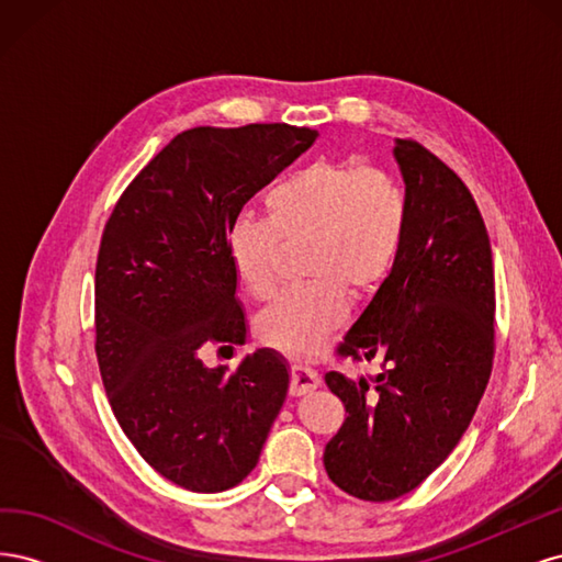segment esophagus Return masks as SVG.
<instances>
[{"label": "esophagus", "instance_id": "obj_1", "mask_svg": "<svg viewBox=\"0 0 562 562\" xmlns=\"http://www.w3.org/2000/svg\"><path fill=\"white\" fill-rule=\"evenodd\" d=\"M318 386H321V375L316 370H312L307 366H297V363L291 368V394L293 396H304Z\"/></svg>", "mask_w": 562, "mask_h": 562}]
</instances>
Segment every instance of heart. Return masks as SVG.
<instances>
[{
    "instance_id": "heart-1",
    "label": "heart",
    "mask_w": 562,
    "mask_h": 562,
    "mask_svg": "<svg viewBox=\"0 0 562 562\" xmlns=\"http://www.w3.org/2000/svg\"><path fill=\"white\" fill-rule=\"evenodd\" d=\"M407 223L401 182L380 166L316 159L265 196V217H239L227 255L255 300H269L283 277L285 248L302 241L310 274L267 307L258 330L269 345L312 353L345 321L347 291H375L396 262Z\"/></svg>"
}]
</instances>
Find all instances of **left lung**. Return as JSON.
<instances>
[{
  "mask_svg": "<svg viewBox=\"0 0 562 562\" xmlns=\"http://www.w3.org/2000/svg\"><path fill=\"white\" fill-rule=\"evenodd\" d=\"M394 157L407 199L389 277L337 347L382 372H326L347 419L328 440L330 481L366 502L413 492L446 462L475 415L495 356V269L479 206L454 171L413 140Z\"/></svg>",
  "mask_w": 562,
  "mask_h": 562,
  "instance_id": "left-lung-1",
  "label": "left lung"
}]
</instances>
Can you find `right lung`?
<instances>
[{
	"instance_id": "obj_1",
	"label": "right lung",
	"mask_w": 562,
	"mask_h": 562,
	"mask_svg": "<svg viewBox=\"0 0 562 562\" xmlns=\"http://www.w3.org/2000/svg\"><path fill=\"white\" fill-rule=\"evenodd\" d=\"M318 131L196 126L133 178L95 262V353L112 413L145 462L192 492H223L255 469L291 372L274 349L234 372L206 345L246 342L227 234L244 203L307 151Z\"/></svg>"
}]
</instances>
